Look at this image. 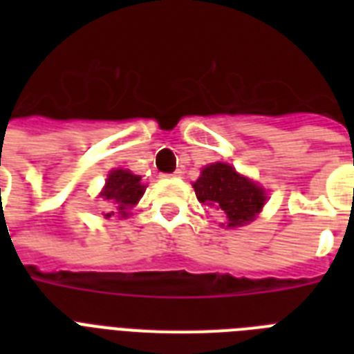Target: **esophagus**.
Here are the masks:
<instances>
[{
	"label": "esophagus",
	"instance_id": "1",
	"mask_svg": "<svg viewBox=\"0 0 354 354\" xmlns=\"http://www.w3.org/2000/svg\"><path fill=\"white\" fill-rule=\"evenodd\" d=\"M169 176H182V171H176L174 174H163V178H169Z\"/></svg>",
	"mask_w": 354,
	"mask_h": 354
}]
</instances>
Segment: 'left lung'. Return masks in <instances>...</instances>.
<instances>
[{"mask_svg":"<svg viewBox=\"0 0 354 354\" xmlns=\"http://www.w3.org/2000/svg\"><path fill=\"white\" fill-rule=\"evenodd\" d=\"M196 198L226 216L227 227L244 226L263 209L266 193L227 163H213L193 183Z\"/></svg>","mask_w":354,"mask_h":354,"instance_id":"1","label":"left lung"}]
</instances>
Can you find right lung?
<instances>
[{
  "label": "right lung",
  "instance_id": "1",
  "mask_svg": "<svg viewBox=\"0 0 354 354\" xmlns=\"http://www.w3.org/2000/svg\"><path fill=\"white\" fill-rule=\"evenodd\" d=\"M139 180L141 178L132 174V172L121 171V169L112 171L101 196L112 205L113 209H118L121 215H127V211L132 209L145 193V185H141ZM113 213L115 211H110V213H106V216H112Z\"/></svg>",
  "mask_w": 354,
  "mask_h": 354
}]
</instances>
